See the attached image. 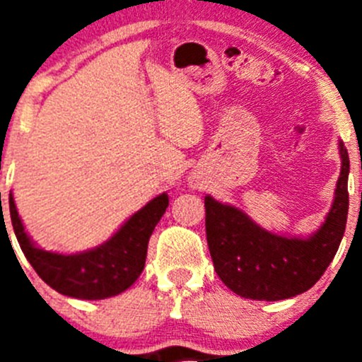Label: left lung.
<instances>
[{"instance_id": "left-lung-1", "label": "left lung", "mask_w": 362, "mask_h": 362, "mask_svg": "<svg viewBox=\"0 0 362 362\" xmlns=\"http://www.w3.org/2000/svg\"><path fill=\"white\" fill-rule=\"evenodd\" d=\"M339 152L343 166L334 204L321 228L308 239L267 232L243 210L204 197L214 268L233 293L254 300H281L306 292L321 279L346 228L350 159L343 141Z\"/></svg>"}]
</instances>
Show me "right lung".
<instances>
[{
    "instance_id": "obj_1",
    "label": "right lung",
    "mask_w": 362,
    "mask_h": 362,
    "mask_svg": "<svg viewBox=\"0 0 362 362\" xmlns=\"http://www.w3.org/2000/svg\"><path fill=\"white\" fill-rule=\"evenodd\" d=\"M166 206V194L153 197L107 243L95 246L94 250L65 255L41 250L30 241L16 210L14 197L12 194L8 196L12 228L25 257L37 276L63 296L88 300L117 296L136 283L145 268L148 239Z\"/></svg>"
}]
</instances>
